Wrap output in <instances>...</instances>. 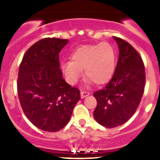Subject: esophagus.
<instances>
[{"label": "esophagus", "mask_w": 160, "mask_h": 160, "mask_svg": "<svg viewBox=\"0 0 160 160\" xmlns=\"http://www.w3.org/2000/svg\"><path fill=\"white\" fill-rule=\"evenodd\" d=\"M89 95H90L89 92H87V91H81V92H80V97H81L82 99H83V98H85L86 97L89 96Z\"/></svg>", "instance_id": "esophagus-1"}]
</instances>
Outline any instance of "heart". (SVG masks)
Wrapping results in <instances>:
<instances>
[{"instance_id": "obj_1", "label": "heart", "mask_w": 160, "mask_h": 160, "mask_svg": "<svg viewBox=\"0 0 160 160\" xmlns=\"http://www.w3.org/2000/svg\"><path fill=\"white\" fill-rule=\"evenodd\" d=\"M70 62H62L61 70L70 84H75L84 70L85 77L95 84L110 81L115 70V52L110 43L86 45L74 50Z\"/></svg>"}]
</instances>
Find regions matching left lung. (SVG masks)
Wrapping results in <instances>:
<instances>
[{"instance_id": "1", "label": "left lung", "mask_w": 160, "mask_h": 160, "mask_svg": "<svg viewBox=\"0 0 160 160\" xmlns=\"http://www.w3.org/2000/svg\"><path fill=\"white\" fill-rule=\"evenodd\" d=\"M113 38L119 49L117 67L107 86L93 93L98 102L93 117L107 128L130 119L139 105L146 83L144 64L138 52L125 40Z\"/></svg>"}]
</instances>
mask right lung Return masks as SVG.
I'll list each match as a JSON object with an SVG mask.
<instances>
[{
  "instance_id": "obj_1",
  "label": "right lung",
  "mask_w": 160,
  "mask_h": 160,
  "mask_svg": "<svg viewBox=\"0 0 160 160\" xmlns=\"http://www.w3.org/2000/svg\"><path fill=\"white\" fill-rule=\"evenodd\" d=\"M68 39L46 38L27 50L19 67L18 95L28 120L46 132L62 129L80 99V90L62 78L59 53Z\"/></svg>"
}]
</instances>
